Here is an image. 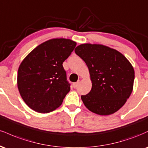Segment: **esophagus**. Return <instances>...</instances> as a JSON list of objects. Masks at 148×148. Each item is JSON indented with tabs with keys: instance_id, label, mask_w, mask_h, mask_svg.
Here are the masks:
<instances>
[{
	"instance_id": "1",
	"label": "esophagus",
	"mask_w": 148,
	"mask_h": 148,
	"mask_svg": "<svg viewBox=\"0 0 148 148\" xmlns=\"http://www.w3.org/2000/svg\"><path fill=\"white\" fill-rule=\"evenodd\" d=\"M79 81H78V82L74 83V84H73V86H74V88H77V86H79Z\"/></svg>"
}]
</instances>
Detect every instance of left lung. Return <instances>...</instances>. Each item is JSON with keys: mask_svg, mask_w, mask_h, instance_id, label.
I'll list each match as a JSON object with an SVG mask.
<instances>
[{"mask_svg": "<svg viewBox=\"0 0 148 148\" xmlns=\"http://www.w3.org/2000/svg\"><path fill=\"white\" fill-rule=\"evenodd\" d=\"M74 51L90 74L91 90L81 97L86 108L101 115L118 111L133 90L134 70L130 62L121 53L101 45L84 44Z\"/></svg>", "mask_w": 148, "mask_h": 148, "instance_id": "left-lung-1", "label": "left lung"}]
</instances>
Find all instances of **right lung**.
I'll return each mask as SVG.
<instances>
[{
    "label": "right lung",
    "instance_id": "obj_1",
    "mask_svg": "<svg viewBox=\"0 0 148 148\" xmlns=\"http://www.w3.org/2000/svg\"><path fill=\"white\" fill-rule=\"evenodd\" d=\"M76 45L68 39H53L37 47L22 61L18 70V89L30 108L45 113L62 104L70 90L62 63Z\"/></svg>",
    "mask_w": 148,
    "mask_h": 148
}]
</instances>
